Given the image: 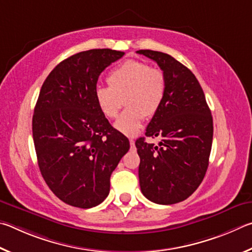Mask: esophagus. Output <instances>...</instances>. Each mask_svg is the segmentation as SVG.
Returning a JSON list of instances; mask_svg holds the SVG:
<instances>
[{"label": "esophagus", "mask_w": 252, "mask_h": 252, "mask_svg": "<svg viewBox=\"0 0 252 252\" xmlns=\"http://www.w3.org/2000/svg\"><path fill=\"white\" fill-rule=\"evenodd\" d=\"M129 143H130V146H131V147H134V146H135V140H134L133 138H130V139H129Z\"/></svg>", "instance_id": "esophagus-1"}]
</instances>
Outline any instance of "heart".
Instances as JSON below:
<instances>
[{
    "instance_id": "obj_1",
    "label": "heart",
    "mask_w": 252,
    "mask_h": 252,
    "mask_svg": "<svg viewBox=\"0 0 252 252\" xmlns=\"http://www.w3.org/2000/svg\"><path fill=\"white\" fill-rule=\"evenodd\" d=\"M108 87H98L95 99L101 113L115 118L123 104L127 107L114 127L126 136H135L142 128L144 118L159 112L167 94V77L161 69L137 60H128L110 70Z\"/></svg>"
}]
</instances>
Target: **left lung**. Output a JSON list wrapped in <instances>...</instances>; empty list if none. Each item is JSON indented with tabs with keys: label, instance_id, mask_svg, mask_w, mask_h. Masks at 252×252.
<instances>
[{
	"label": "left lung",
	"instance_id": "1",
	"mask_svg": "<svg viewBox=\"0 0 252 252\" xmlns=\"http://www.w3.org/2000/svg\"><path fill=\"white\" fill-rule=\"evenodd\" d=\"M137 53L155 61L167 77L165 101L145 134L161 140L157 146L145 142V137L135 143L140 158V189L155 204H177L192 195L205 177L213 144V116L190 69L166 53Z\"/></svg>",
	"mask_w": 252,
	"mask_h": 252
}]
</instances>
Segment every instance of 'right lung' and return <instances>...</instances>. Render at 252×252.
<instances>
[{"label": "right lung", "mask_w": 252, "mask_h": 252, "mask_svg": "<svg viewBox=\"0 0 252 252\" xmlns=\"http://www.w3.org/2000/svg\"><path fill=\"white\" fill-rule=\"evenodd\" d=\"M124 54L109 48L77 53L52 70L39 92L32 121L38 167L67 205L87 209L103 202L110 175L129 149L95 99L100 73Z\"/></svg>", "instance_id": "obj_1"}]
</instances>
